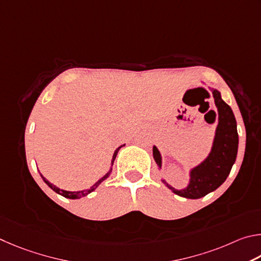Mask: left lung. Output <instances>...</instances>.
I'll list each match as a JSON object with an SVG mask.
<instances>
[{
  "label": "left lung",
  "instance_id": "8db88e82",
  "mask_svg": "<svg viewBox=\"0 0 261 261\" xmlns=\"http://www.w3.org/2000/svg\"><path fill=\"white\" fill-rule=\"evenodd\" d=\"M208 88L212 90L214 104L219 114L211 151L203 162L190 168L189 182L185 188L175 189L168 185L165 179H162L163 184L175 195L189 199L202 198L205 195L218 189L229 175L231 167L236 161L237 150H239L237 123L232 110L221 98L220 91L211 87ZM152 153L157 166L159 170H162V153L156 145H153Z\"/></svg>",
  "mask_w": 261,
  "mask_h": 261
}]
</instances>
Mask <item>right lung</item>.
Segmentation results:
<instances>
[{"label":"right lung","instance_id":"obj_1","mask_svg":"<svg viewBox=\"0 0 261 261\" xmlns=\"http://www.w3.org/2000/svg\"><path fill=\"white\" fill-rule=\"evenodd\" d=\"M122 147H125V144H122V145H120V147L119 148H117L116 149V151H114V153H113V156H112V161H111V168H110L109 170V172L107 173V174H105L104 176H102L100 177V179L96 182L95 185H93L90 187V188H88V189H85V190H79V191H67V190H63V189H61V188H58V187H56L55 185H53V184H50V182L45 179V177L41 174L40 173V175H41V177H42V180L45 182V185H47L49 188H51L55 193H57V194H59L61 196H63V197H65V198H70V199H79V198H81V197H85V196H87L88 194H90V193H93V191L97 188V187L102 184V182L104 181V180H107L108 177L110 176V174H111V172H112V166H113V163H114V159H116V157H117V153H118V151L119 150H120Z\"/></svg>","mask_w":261,"mask_h":261}]
</instances>
